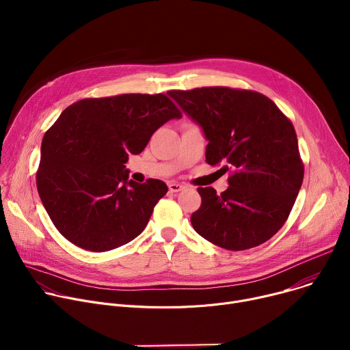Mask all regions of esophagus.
I'll use <instances>...</instances> for the list:
<instances>
[{
    "mask_svg": "<svg viewBox=\"0 0 350 350\" xmlns=\"http://www.w3.org/2000/svg\"><path fill=\"white\" fill-rule=\"evenodd\" d=\"M169 185V191L170 192H180L183 188H184V185L183 184H180V183H169L167 184Z\"/></svg>",
    "mask_w": 350,
    "mask_h": 350,
    "instance_id": "esophagus-1",
    "label": "esophagus"
}]
</instances>
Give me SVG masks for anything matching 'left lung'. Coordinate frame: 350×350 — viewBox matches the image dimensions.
I'll return each mask as SVG.
<instances>
[{
    "label": "left lung",
    "instance_id": "1",
    "mask_svg": "<svg viewBox=\"0 0 350 350\" xmlns=\"http://www.w3.org/2000/svg\"><path fill=\"white\" fill-rule=\"evenodd\" d=\"M169 95L201 126L206 162L231 170L220 195L199 187L193 230L209 242L245 251L270 239L286 221L304 181L291 120L266 95L228 87L173 90Z\"/></svg>",
    "mask_w": 350,
    "mask_h": 350
}]
</instances>
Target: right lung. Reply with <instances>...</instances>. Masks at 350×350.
<instances>
[{"label":"right lung","instance_id":"add662e5","mask_svg":"<svg viewBox=\"0 0 350 350\" xmlns=\"http://www.w3.org/2000/svg\"><path fill=\"white\" fill-rule=\"evenodd\" d=\"M181 112L165 94L87 98L68 107L41 142L37 189L57 230L91 252L119 247L146 227L167 185L129 180V155Z\"/></svg>","mask_w":350,"mask_h":350}]
</instances>
